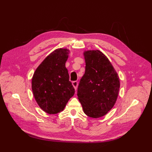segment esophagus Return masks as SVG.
Masks as SVG:
<instances>
[{
    "label": "esophagus",
    "mask_w": 152,
    "mask_h": 152,
    "mask_svg": "<svg viewBox=\"0 0 152 152\" xmlns=\"http://www.w3.org/2000/svg\"><path fill=\"white\" fill-rule=\"evenodd\" d=\"M72 86L74 87V89L76 90L77 89V87H78V82H76V81L72 82Z\"/></svg>",
    "instance_id": "1"
}]
</instances>
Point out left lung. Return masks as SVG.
Wrapping results in <instances>:
<instances>
[{
  "label": "left lung",
  "instance_id": "obj_1",
  "mask_svg": "<svg viewBox=\"0 0 152 152\" xmlns=\"http://www.w3.org/2000/svg\"><path fill=\"white\" fill-rule=\"evenodd\" d=\"M86 71L80 81L78 99L83 112L93 118L105 115L117 101L120 82L118 74L99 50L83 52Z\"/></svg>",
  "mask_w": 152,
  "mask_h": 152
}]
</instances>
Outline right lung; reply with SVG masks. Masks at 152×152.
Returning a JSON list of instances; mask_svg holds the SVG:
<instances>
[{
	"label": "right lung",
	"instance_id": "add662e5",
	"mask_svg": "<svg viewBox=\"0 0 152 152\" xmlns=\"http://www.w3.org/2000/svg\"><path fill=\"white\" fill-rule=\"evenodd\" d=\"M70 51L58 48L45 58L32 78V91L37 104L49 114L62 112L75 90L65 66Z\"/></svg>",
	"mask_w": 152,
	"mask_h": 152
}]
</instances>
